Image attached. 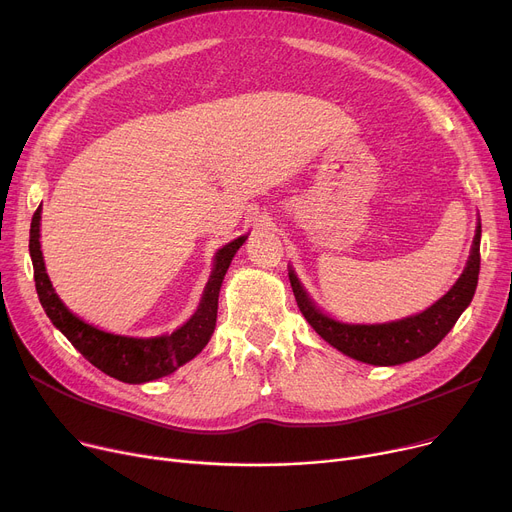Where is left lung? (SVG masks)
<instances>
[{
    "instance_id": "obj_1",
    "label": "left lung",
    "mask_w": 512,
    "mask_h": 512,
    "mask_svg": "<svg viewBox=\"0 0 512 512\" xmlns=\"http://www.w3.org/2000/svg\"><path fill=\"white\" fill-rule=\"evenodd\" d=\"M479 240L481 224H477L465 272L438 303L423 313L388 321V324H342L315 307L292 267L288 270V278L301 313L328 344L346 357L369 365H400L419 359L436 348L469 307L479 276Z\"/></svg>"
}]
</instances>
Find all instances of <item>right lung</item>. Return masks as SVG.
I'll list each match as a JSON object with an SVG mask.
<instances>
[{
    "mask_svg": "<svg viewBox=\"0 0 512 512\" xmlns=\"http://www.w3.org/2000/svg\"><path fill=\"white\" fill-rule=\"evenodd\" d=\"M39 226H41V207L35 211L33 222H31L29 251L33 259L37 294L47 317L89 363H93L97 369L110 375V378H116L126 384H145L157 378H164V375L174 373L180 365L195 359L203 351L215 330L218 297H220L224 276L228 272L232 257L242 247V242L247 240V236H238L236 240L228 242V245H224L218 253H215L213 270L207 280L201 305L182 328H178L168 336L130 338V336L103 332L85 324L83 319L76 317L60 301L45 272V261H43L41 242H39Z\"/></svg>",
    "mask_w": 512,
    "mask_h": 512,
    "instance_id": "add662e5",
    "label": "right lung"
}]
</instances>
